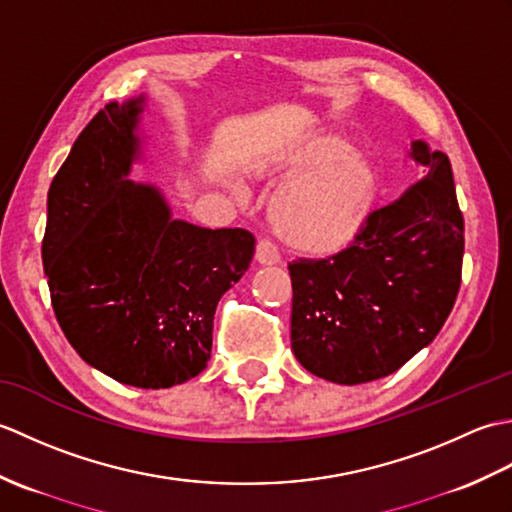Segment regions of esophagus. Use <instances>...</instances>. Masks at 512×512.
Wrapping results in <instances>:
<instances>
[{
    "label": "esophagus",
    "instance_id": "obj_1",
    "mask_svg": "<svg viewBox=\"0 0 512 512\" xmlns=\"http://www.w3.org/2000/svg\"><path fill=\"white\" fill-rule=\"evenodd\" d=\"M255 262L259 266H273L279 262L277 248L268 242V239H259L255 248Z\"/></svg>",
    "mask_w": 512,
    "mask_h": 512
}]
</instances>
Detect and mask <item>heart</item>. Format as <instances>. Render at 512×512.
Returning <instances> with one entry per match:
<instances>
[{
    "label": "heart",
    "mask_w": 512,
    "mask_h": 512,
    "mask_svg": "<svg viewBox=\"0 0 512 512\" xmlns=\"http://www.w3.org/2000/svg\"><path fill=\"white\" fill-rule=\"evenodd\" d=\"M345 149L343 138L317 136L303 147L301 160L319 165ZM376 191L374 167L358 156H342L279 193L270 215L273 228L281 242L299 253H332L361 231Z\"/></svg>",
    "instance_id": "obj_1"
}]
</instances>
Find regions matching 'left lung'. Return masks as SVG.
I'll return each instance as SVG.
<instances>
[{"mask_svg":"<svg viewBox=\"0 0 512 512\" xmlns=\"http://www.w3.org/2000/svg\"><path fill=\"white\" fill-rule=\"evenodd\" d=\"M409 156L420 180L369 213L350 246L288 264L292 352L330 383L394 374L436 339L458 297L464 217L449 156L422 140Z\"/></svg>","mask_w":512,"mask_h":512,"instance_id":"1","label":"left lung"}]
</instances>
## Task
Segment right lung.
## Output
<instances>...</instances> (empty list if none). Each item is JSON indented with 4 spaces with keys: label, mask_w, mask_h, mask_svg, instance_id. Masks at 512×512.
<instances>
[{
    "label": "right lung",
    "mask_w": 512,
    "mask_h": 512,
    "mask_svg": "<svg viewBox=\"0 0 512 512\" xmlns=\"http://www.w3.org/2000/svg\"><path fill=\"white\" fill-rule=\"evenodd\" d=\"M143 105L107 103L74 140L48 191L41 257L76 354L123 385L167 389L206 367L217 301L255 237L173 220L156 187L127 178Z\"/></svg>",
    "instance_id": "right-lung-1"
}]
</instances>
